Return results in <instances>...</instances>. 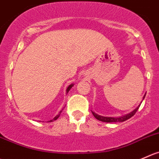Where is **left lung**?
Returning <instances> with one entry per match:
<instances>
[{
    "instance_id": "8db88e82",
    "label": "left lung",
    "mask_w": 159,
    "mask_h": 159,
    "mask_svg": "<svg viewBox=\"0 0 159 159\" xmlns=\"http://www.w3.org/2000/svg\"><path fill=\"white\" fill-rule=\"evenodd\" d=\"M146 95V93H145ZM145 95H144V97H143V99L144 98V97H145ZM140 106H138V107L136 108V109H134V110L132 111L131 112H130V113L127 114V115L125 116H120V117H107V116H100V115H98V114L95 113V112H92V114H93L94 116L95 117V118L97 119V120H98L102 121V122H106V123H112V122H124V121L127 120H128V119H130V117L133 116L134 115L135 113H136V112L138 111V109H139Z\"/></svg>"
}]
</instances>
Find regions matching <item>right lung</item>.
Wrapping results in <instances>:
<instances>
[{
	"instance_id": "1",
	"label": "right lung",
	"mask_w": 159,
	"mask_h": 159,
	"mask_svg": "<svg viewBox=\"0 0 159 159\" xmlns=\"http://www.w3.org/2000/svg\"><path fill=\"white\" fill-rule=\"evenodd\" d=\"M73 85H74V84H70V85H69V86H68V87H67V90H66V92H67H67H69V91H70V89H71V88H72V87H73ZM61 112H62V110H61V111H60L59 114H58V115H57V116H55V117H54V118H53V120H50V121H49V122H53V120H56L57 119V118H58V117H59V116H60V115H61Z\"/></svg>"
}]
</instances>
